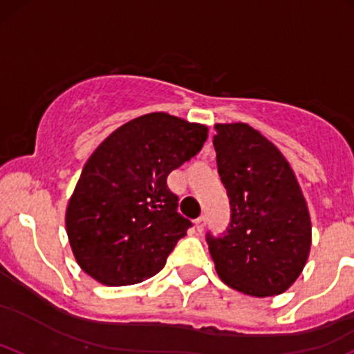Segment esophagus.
Returning a JSON list of instances; mask_svg holds the SVG:
<instances>
[{"label":"esophagus","mask_w":354,"mask_h":354,"mask_svg":"<svg viewBox=\"0 0 354 354\" xmlns=\"http://www.w3.org/2000/svg\"><path fill=\"white\" fill-rule=\"evenodd\" d=\"M205 224H207V218L203 217V215L195 221V227H196V230H198V232H202V230L205 229Z\"/></svg>","instance_id":"34e87169"}]
</instances>
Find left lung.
Returning a JSON list of instances; mask_svg holds the SVG:
<instances>
[{
    "label": "left lung",
    "instance_id": "left-lung-1",
    "mask_svg": "<svg viewBox=\"0 0 354 354\" xmlns=\"http://www.w3.org/2000/svg\"><path fill=\"white\" fill-rule=\"evenodd\" d=\"M214 147L232 218L224 237L207 234L215 271L230 288L274 297L307 263L312 224L302 188L281 151L251 125L215 124Z\"/></svg>",
    "mask_w": 354,
    "mask_h": 354
}]
</instances>
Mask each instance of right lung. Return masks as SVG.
Here are the masks:
<instances>
[{
  "label": "right lung",
  "mask_w": 354,
  "mask_h": 354,
  "mask_svg": "<svg viewBox=\"0 0 354 354\" xmlns=\"http://www.w3.org/2000/svg\"><path fill=\"white\" fill-rule=\"evenodd\" d=\"M208 129L165 111L142 115L110 133L83 167L66 208L77 265L106 286L154 277L192 227L178 214L167 174L189 161Z\"/></svg>",
  "instance_id": "1"
}]
</instances>
